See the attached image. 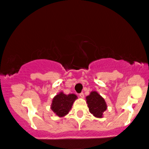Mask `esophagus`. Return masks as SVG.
Segmentation results:
<instances>
[{"label": "esophagus", "instance_id": "esophagus-1", "mask_svg": "<svg viewBox=\"0 0 149 149\" xmlns=\"http://www.w3.org/2000/svg\"><path fill=\"white\" fill-rule=\"evenodd\" d=\"M79 96H80V97H82V98H83V97H84V93H80V94H79Z\"/></svg>", "mask_w": 149, "mask_h": 149}]
</instances>
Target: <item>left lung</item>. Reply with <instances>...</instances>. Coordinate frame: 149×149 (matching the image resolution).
<instances>
[{
    "label": "left lung",
    "instance_id": "obj_1",
    "mask_svg": "<svg viewBox=\"0 0 149 149\" xmlns=\"http://www.w3.org/2000/svg\"><path fill=\"white\" fill-rule=\"evenodd\" d=\"M86 99L90 113L96 118H102L103 113L107 108L104 98L96 91H92Z\"/></svg>",
    "mask_w": 149,
    "mask_h": 149
}]
</instances>
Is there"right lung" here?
I'll use <instances>...</instances> for the list:
<instances>
[{
	"mask_svg": "<svg viewBox=\"0 0 149 149\" xmlns=\"http://www.w3.org/2000/svg\"><path fill=\"white\" fill-rule=\"evenodd\" d=\"M77 96L75 94L66 95L61 92L53 99L51 109L58 116L63 117L68 114Z\"/></svg>",
	"mask_w": 149,
	"mask_h": 149,
	"instance_id": "right-lung-1",
	"label": "right lung"
}]
</instances>
